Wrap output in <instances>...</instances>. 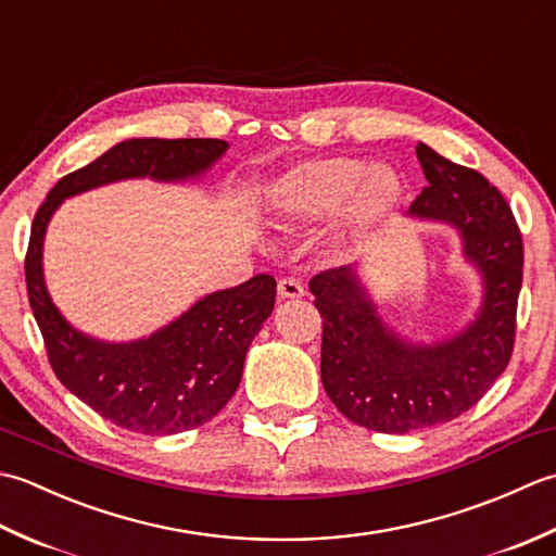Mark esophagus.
<instances>
[{
    "mask_svg": "<svg viewBox=\"0 0 556 556\" xmlns=\"http://www.w3.org/2000/svg\"><path fill=\"white\" fill-rule=\"evenodd\" d=\"M277 293L281 301H293V299H301L305 289H303V281L296 277H287V279H279L277 285Z\"/></svg>",
    "mask_w": 556,
    "mask_h": 556,
    "instance_id": "1",
    "label": "esophagus"
}]
</instances>
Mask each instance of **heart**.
<instances>
[{"instance_id": "obj_1", "label": "heart", "mask_w": 556, "mask_h": 556, "mask_svg": "<svg viewBox=\"0 0 556 556\" xmlns=\"http://www.w3.org/2000/svg\"><path fill=\"white\" fill-rule=\"evenodd\" d=\"M401 200V179L387 164L334 155L301 162L271 186V205L281 217L315 224L337 215L339 239L361 243L392 215Z\"/></svg>"}]
</instances>
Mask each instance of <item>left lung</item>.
Segmentation results:
<instances>
[{
    "mask_svg": "<svg viewBox=\"0 0 556 556\" xmlns=\"http://www.w3.org/2000/svg\"><path fill=\"white\" fill-rule=\"evenodd\" d=\"M416 155L428 186L408 217L454 227L464 257L480 271L473 320L432 344L399 337L351 265L311 279L323 315V384L332 404L361 428L387 434L448 422L488 394L506 370L523 281V241L504 195L476 169L425 143Z\"/></svg>",
    "mask_w": 556,
    "mask_h": 556,
    "instance_id": "left-lung-1",
    "label": "left lung"
}]
</instances>
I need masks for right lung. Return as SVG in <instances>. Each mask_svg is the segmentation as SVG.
<instances>
[{
  "mask_svg": "<svg viewBox=\"0 0 556 556\" xmlns=\"http://www.w3.org/2000/svg\"><path fill=\"white\" fill-rule=\"evenodd\" d=\"M217 138H131L88 167L66 174L35 212L26 253L28 301L47 358L71 394L104 420L140 434H176L200 428L239 389L245 351L271 315L277 281L269 275L207 293L155 334L136 341H100L66 323L42 275L45 231L66 198L124 179H198L227 152Z\"/></svg>",
  "mask_w": 556,
  "mask_h": 556,
  "instance_id": "right-lung-1",
  "label": "right lung"
}]
</instances>
